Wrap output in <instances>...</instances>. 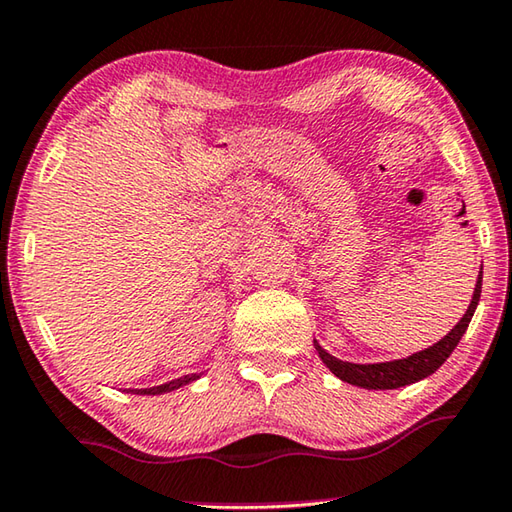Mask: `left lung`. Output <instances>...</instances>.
Masks as SVG:
<instances>
[{"label": "left lung", "mask_w": 512, "mask_h": 512, "mask_svg": "<svg viewBox=\"0 0 512 512\" xmlns=\"http://www.w3.org/2000/svg\"><path fill=\"white\" fill-rule=\"evenodd\" d=\"M481 282H483V271L479 273V280H476L472 302L463 314V318L458 320L456 327L445 336V339L433 343L427 350L415 352L406 359L386 361V363H348V361L332 357V354L320 348L318 341H314L318 357L323 359L325 366L332 370L336 377L348 381V384H352V386L368 388V391H388V388H402V386L415 384V381L433 375V372H436L447 361L449 354L454 352L458 341H461V336L465 334L467 325H470L476 305H479Z\"/></svg>", "instance_id": "left-lung-1"}]
</instances>
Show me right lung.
<instances>
[{
    "label": "right lung",
    "instance_id": "right-lung-1",
    "mask_svg": "<svg viewBox=\"0 0 512 512\" xmlns=\"http://www.w3.org/2000/svg\"><path fill=\"white\" fill-rule=\"evenodd\" d=\"M194 379H198V375H185V377H180V379L167 381V384H162V386H153V388H133L131 393H135V395H162V393L176 391V388L185 386V384H189V381H194Z\"/></svg>",
    "mask_w": 512,
    "mask_h": 512
}]
</instances>
